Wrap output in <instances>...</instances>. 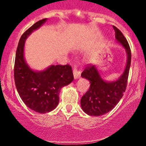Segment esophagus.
I'll list each match as a JSON object with an SVG mask.
<instances>
[{
    "label": "esophagus",
    "mask_w": 146,
    "mask_h": 146,
    "mask_svg": "<svg viewBox=\"0 0 146 146\" xmlns=\"http://www.w3.org/2000/svg\"><path fill=\"white\" fill-rule=\"evenodd\" d=\"M73 74H74V79H78L80 76V72L77 70L76 68L73 69Z\"/></svg>",
    "instance_id": "1"
}]
</instances>
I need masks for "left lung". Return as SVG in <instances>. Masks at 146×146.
Masks as SVG:
<instances>
[{
  "instance_id": "left-lung-1",
  "label": "left lung",
  "mask_w": 146,
  "mask_h": 146,
  "mask_svg": "<svg viewBox=\"0 0 146 146\" xmlns=\"http://www.w3.org/2000/svg\"><path fill=\"white\" fill-rule=\"evenodd\" d=\"M115 38L122 44L127 54V62L123 74L117 80L106 82L102 78L94 65H88L81 76L88 80L91 85L88 91L81 98V108L89 115L99 116L110 112L121 100L127 86L129 72L131 65V50L123 33L115 26H113Z\"/></svg>"
}]
</instances>
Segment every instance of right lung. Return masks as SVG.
Here are the masks:
<instances>
[{"instance_id":"add662e5","label":"right lung","mask_w":146,"mask_h":146,"mask_svg":"<svg viewBox=\"0 0 146 146\" xmlns=\"http://www.w3.org/2000/svg\"><path fill=\"white\" fill-rule=\"evenodd\" d=\"M46 20L38 21L22 35L17 48L14 69L15 86L20 98L27 107L39 113L53 110L58 104L60 89L74 80L72 66L69 64L52 65L45 70L36 72L28 66L24 58L25 39Z\"/></svg>"}]
</instances>
